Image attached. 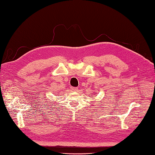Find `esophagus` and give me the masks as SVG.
<instances>
[{
  "mask_svg": "<svg viewBox=\"0 0 155 155\" xmlns=\"http://www.w3.org/2000/svg\"><path fill=\"white\" fill-rule=\"evenodd\" d=\"M71 91L73 92H77L78 91V88L76 87H72V88H71Z\"/></svg>",
  "mask_w": 155,
  "mask_h": 155,
  "instance_id": "obj_1",
  "label": "esophagus"
}]
</instances>
